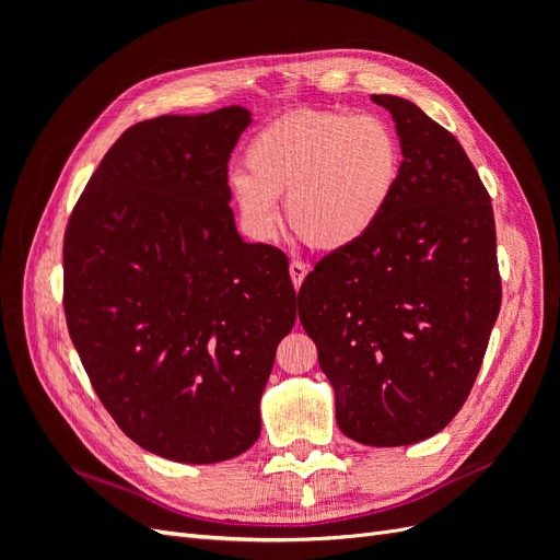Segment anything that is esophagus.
<instances>
[{
    "label": "esophagus",
    "instance_id": "1",
    "mask_svg": "<svg viewBox=\"0 0 560 560\" xmlns=\"http://www.w3.org/2000/svg\"><path fill=\"white\" fill-rule=\"evenodd\" d=\"M306 273H308V268H306V264H303V261H292L290 264V276H292V282H294L296 290L301 287L303 278H306Z\"/></svg>",
    "mask_w": 560,
    "mask_h": 560
}]
</instances>
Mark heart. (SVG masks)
<instances>
[{"label":"heart","mask_w":560,"mask_h":560,"mask_svg":"<svg viewBox=\"0 0 560 560\" xmlns=\"http://www.w3.org/2000/svg\"><path fill=\"white\" fill-rule=\"evenodd\" d=\"M245 175L231 179L243 222L273 238L284 219L315 249H348L378 226L404 167L395 128L376 114L299 109L266 124L245 147Z\"/></svg>","instance_id":"heart-1"}]
</instances>
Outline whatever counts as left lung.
Listing matches in <instances>:
<instances>
[{
  "label": "left lung",
  "instance_id": "left-lung-1",
  "mask_svg": "<svg viewBox=\"0 0 560 560\" xmlns=\"http://www.w3.org/2000/svg\"><path fill=\"white\" fill-rule=\"evenodd\" d=\"M404 167L364 241L322 257L299 290V319L336 395L341 432L406 446L442 432L479 376L500 313L493 206L453 135L395 95Z\"/></svg>",
  "mask_w": 560,
  "mask_h": 560
}]
</instances>
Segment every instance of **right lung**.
Wrapping results in <instances>:
<instances>
[{
    "label": "right lung",
    "mask_w": 560,
    "mask_h": 560,
    "mask_svg": "<svg viewBox=\"0 0 560 560\" xmlns=\"http://www.w3.org/2000/svg\"><path fill=\"white\" fill-rule=\"evenodd\" d=\"M245 107L130 126L65 229L62 308L95 395L167 460L247 451L276 350L296 319L284 252L245 243L229 159Z\"/></svg>",
    "instance_id": "right-lung-1"
}]
</instances>
